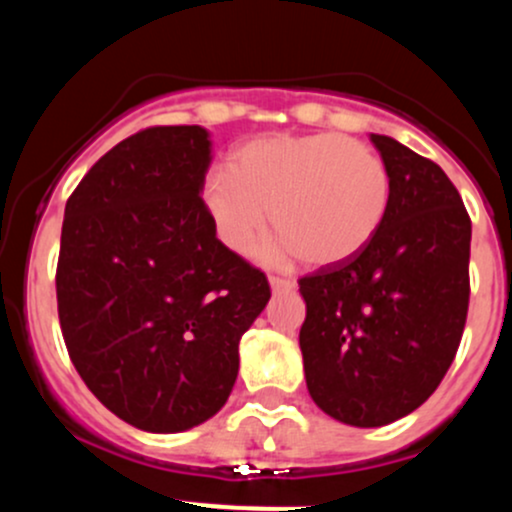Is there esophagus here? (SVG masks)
I'll use <instances>...</instances> for the list:
<instances>
[{
	"label": "esophagus",
	"mask_w": 512,
	"mask_h": 512,
	"mask_svg": "<svg viewBox=\"0 0 512 512\" xmlns=\"http://www.w3.org/2000/svg\"><path fill=\"white\" fill-rule=\"evenodd\" d=\"M269 286H272L274 293H281V291H291L296 289V281L291 279H284V276H269Z\"/></svg>",
	"instance_id": "obj_1"
}]
</instances>
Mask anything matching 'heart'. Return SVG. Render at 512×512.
<instances>
[{
  "instance_id": "heart-1",
  "label": "heart",
  "mask_w": 512,
  "mask_h": 512,
  "mask_svg": "<svg viewBox=\"0 0 512 512\" xmlns=\"http://www.w3.org/2000/svg\"><path fill=\"white\" fill-rule=\"evenodd\" d=\"M202 199L226 248L248 250L269 207L281 236L269 255L298 252L327 267L358 255L383 226L390 175L366 144L342 134H269L238 146L231 170H209Z\"/></svg>"
}]
</instances>
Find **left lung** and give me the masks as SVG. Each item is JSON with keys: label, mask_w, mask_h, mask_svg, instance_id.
Listing matches in <instances>:
<instances>
[{"label": "left lung", "mask_w": 512, "mask_h": 512, "mask_svg": "<svg viewBox=\"0 0 512 512\" xmlns=\"http://www.w3.org/2000/svg\"><path fill=\"white\" fill-rule=\"evenodd\" d=\"M390 175L383 226L351 260L298 281L313 402L358 428L392 424L436 392L469 308L472 221L438 163L370 134Z\"/></svg>", "instance_id": "1"}]
</instances>
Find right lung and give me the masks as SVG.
<instances>
[{
    "mask_svg": "<svg viewBox=\"0 0 512 512\" xmlns=\"http://www.w3.org/2000/svg\"><path fill=\"white\" fill-rule=\"evenodd\" d=\"M199 125L122 139L67 199L57 313L88 390L151 433L204 424L238 378V344L269 296L264 272L216 238L199 197Z\"/></svg>",
    "mask_w": 512,
    "mask_h": 512,
    "instance_id": "add662e5",
    "label": "right lung"
}]
</instances>
